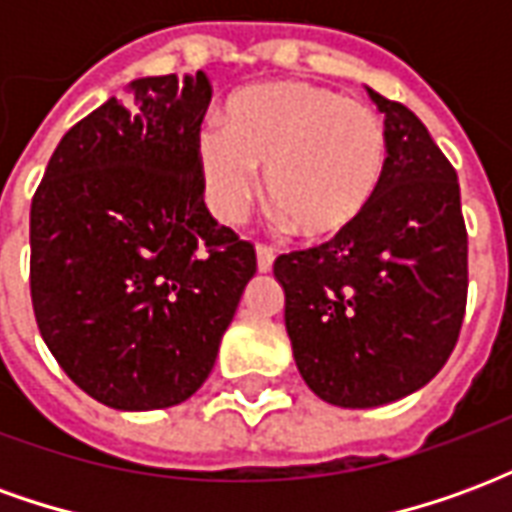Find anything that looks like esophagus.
Listing matches in <instances>:
<instances>
[{
    "instance_id": "esophagus-1",
    "label": "esophagus",
    "mask_w": 512,
    "mask_h": 512,
    "mask_svg": "<svg viewBox=\"0 0 512 512\" xmlns=\"http://www.w3.org/2000/svg\"><path fill=\"white\" fill-rule=\"evenodd\" d=\"M271 266H274V249L268 244H257V268L271 271Z\"/></svg>"
}]
</instances>
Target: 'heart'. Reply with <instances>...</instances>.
Listing matches in <instances>:
<instances>
[{
	"mask_svg": "<svg viewBox=\"0 0 512 512\" xmlns=\"http://www.w3.org/2000/svg\"><path fill=\"white\" fill-rule=\"evenodd\" d=\"M386 126L367 104L307 82L246 87L224 104V128H202L197 161L213 211L244 219L266 167L271 205L307 238L343 233L384 180Z\"/></svg>",
	"mask_w": 512,
	"mask_h": 512,
	"instance_id": "heart-1",
	"label": "heart"
}]
</instances>
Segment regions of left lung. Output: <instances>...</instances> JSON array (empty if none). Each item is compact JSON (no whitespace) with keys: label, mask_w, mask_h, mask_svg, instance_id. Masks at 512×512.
Listing matches in <instances>:
<instances>
[{"label":"left lung","mask_w":512,"mask_h":512,"mask_svg":"<svg viewBox=\"0 0 512 512\" xmlns=\"http://www.w3.org/2000/svg\"><path fill=\"white\" fill-rule=\"evenodd\" d=\"M386 115V172L343 233L274 260L285 326L307 386L373 408L417 392L450 359L469 290L458 175L411 109L370 90Z\"/></svg>","instance_id":"1"}]
</instances>
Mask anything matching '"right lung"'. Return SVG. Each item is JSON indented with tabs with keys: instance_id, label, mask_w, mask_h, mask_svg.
Listing matches in <instances>:
<instances>
[{
	"instance_id": "obj_1",
	"label": "right lung",
	"mask_w": 512,
	"mask_h": 512,
	"mask_svg": "<svg viewBox=\"0 0 512 512\" xmlns=\"http://www.w3.org/2000/svg\"><path fill=\"white\" fill-rule=\"evenodd\" d=\"M202 71L131 82L62 136L29 211L35 321L73 384L123 411L178 406L213 370L252 241L205 208Z\"/></svg>"
}]
</instances>
